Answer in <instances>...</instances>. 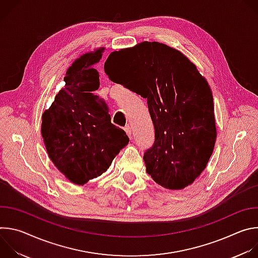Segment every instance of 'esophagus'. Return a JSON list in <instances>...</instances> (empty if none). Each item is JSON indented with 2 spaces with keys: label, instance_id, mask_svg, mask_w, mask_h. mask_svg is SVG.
<instances>
[{
  "label": "esophagus",
  "instance_id": "1",
  "mask_svg": "<svg viewBox=\"0 0 258 258\" xmlns=\"http://www.w3.org/2000/svg\"><path fill=\"white\" fill-rule=\"evenodd\" d=\"M124 132H125L126 135L131 138V136H132V127H131L130 125H125V126H124Z\"/></svg>",
  "mask_w": 258,
  "mask_h": 258
}]
</instances>
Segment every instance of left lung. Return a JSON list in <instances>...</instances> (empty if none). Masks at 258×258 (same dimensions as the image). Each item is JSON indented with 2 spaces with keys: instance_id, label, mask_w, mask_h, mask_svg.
Masks as SVG:
<instances>
[{
  "instance_id": "obj_1",
  "label": "left lung",
  "mask_w": 258,
  "mask_h": 258,
  "mask_svg": "<svg viewBox=\"0 0 258 258\" xmlns=\"http://www.w3.org/2000/svg\"><path fill=\"white\" fill-rule=\"evenodd\" d=\"M109 80L147 99L155 141L144 153L146 170L169 190L191 185L206 167L216 140L207 81L179 51L143 42L109 55Z\"/></svg>"
}]
</instances>
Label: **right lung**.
I'll return each instance as SVG.
<instances>
[{
    "label": "right lung",
    "instance_id": "add662e5",
    "mask_svg": "<svg viewBox=\"0 0 258 258\" xmlns=\"http://www.w3.org/2000/svg\"><path fill=\"white\" fill-rule=\"evenodd\" d=\"M104 48L84 54L71 64L65 88L42 116V136L50 159L73 183L85 185L105 172L128 143L120 127L111 123L106 102L93 92L99 89V72L93 67Z\"/></svg>",
    "mask_w": 258,
    "mask_h": 258
}]
</instances>
